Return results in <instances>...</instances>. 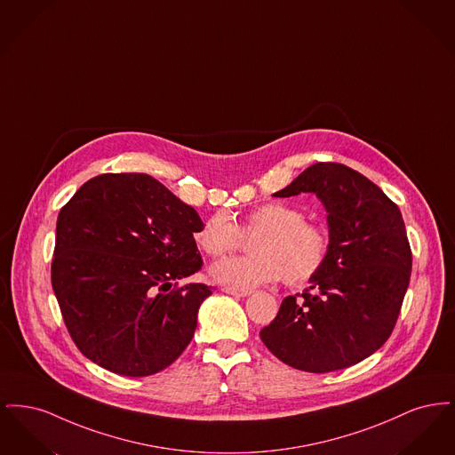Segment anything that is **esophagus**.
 Wrapping results in <instances>:
<instances>
[{
    "label": "esophagus",
    "instance_id": "esophagus-1",
    "mask_svg": "<svg viewBox=\"0 0 455 455\" xmlns=\"http://www.w3.org/2000/svg\"><path fill=\"white\" fill-rule=\"evenodd\" d=\"M223 291L225 293H228V295H234V297H249L252 291H249V290H240V288H234V286H225L223 288Z\"/></svg>",
    "mask_w": 455,
    "mask_h": 455
}]
</instances>
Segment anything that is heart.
<instances>
[{"mask_svg":"<svg viewBox=\"0 0 455 455\" xmlns=\"http://www.w3.org/2000/svg\"><path fill=\"white\" fill-rule=\"evenodd\" d=\"M238 228L243 234H258L252 240V256L225 258L210 267L218 283L251 290L260 284L310 280L324 266L329 237L321 227L307 223L300 210L286 203H266L242 218ZM225 213L208 218L195 234L196 243L210 256L234 251L240 232Z\"/></svg>","mask_w":455,"mask_h":455,"instance_id":"obj_1","label":"heart"}]
</instances>
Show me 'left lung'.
Returning <instances> with one entry per match:
<instances>
[{
  "mask_svg": "<svg viewBox=\"0 0 455 455\" xmlns=\"http://www.w3.org/2000/svg\"><path fill=\"white\" fill-rule=\"evenodd\" d=\"M300 193L324 204L329 252L302 299L286 297L259 336L283 363L325 373L365 360L389 339L410 284L411 249L397 204L347 165L314 164L273 196Z\"/></svg>",
  "mask_w": 455,
  "mask_h": 455,
  "instance_id": "obj_1",
  "label": "left lung"
}]
</instances>
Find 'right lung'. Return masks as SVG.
I'll return each mask as SVG.
<instances>
[{"label": "right lung", "instance_id": "obj_1", "mask_svg": "<svg viewBox=\"0 0 455 455\" xmlns=\"http://www.w3.org/2000/svg\"><path fill=\"white\" fill-rule=\"evenodd\" d=\"M203 221L147 173H102L56 223L51 282L78 349L119 375L147 377L191 343L213 286L177 283L201 269Z\"/></svg>", "mask_w": 455, "mask_h": 455}]
</instances>
